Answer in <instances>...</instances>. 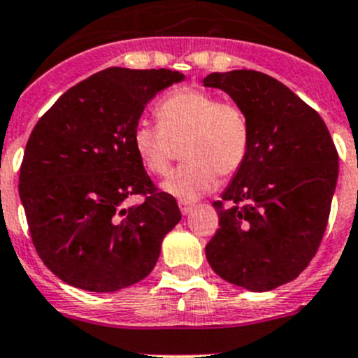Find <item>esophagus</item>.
I'll use <instances>...</instances> for the list:
<instances>
[{"label": "esophagus", "mask_w": 358, "mask_h": 358, "mask_svg": "<svg viewBox=\"0 0 358 358\" xmlns=\"http://www.w3.org/2000/svg\"><path fill=\"white\" fill-rule=\"evenodd\" d=\"M179 208H180V212H182V214L186 215V214H189L191 208H193V203H189V201L180 200V201H179Z\"/></svg>", "instance_id": "34e87169"}]
</instances>
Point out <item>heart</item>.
Wrapping results in <instances>:
<instances>
[{"label": "heart", "instance_id": "1", "mask_svg": "<svg viewBox=\"0 0 358 358\" xmlns=\"http://www.w3.org/2000/svg\"><path fill=\"white\" fill-rule=\"evenodd\" d=\"M158 125L139 122L132 143L150 174L165 178L182 146L186 164L164 184L184 201L214 189L217 176L231 178L245 164L250 150V122L233 101H219L210 92L178 88L157 104Z\"/></svg>", "mask_w": 358, "mask_h": 358}]
</instances>
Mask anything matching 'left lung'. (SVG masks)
<instances>
[{
	"label": "left lung",
	"mask_w": 358,
	"mask_h": 358,
	"mask_svg": "<svg viewBox=\"0 0 358 358\" xmlns=\"http://www.w3.org/2000/svg\"><path fill=\"white\" fill-rule=\"evenodd\" d=\"M245 109L250 150L214 201L219 228L205 247L212 270L249 291H271L310 264L327 228L338 180V151L317 111L268 74L212 73Z\"/></svg>",
	"instance_id": "left-lung-1"
}]
</instances>
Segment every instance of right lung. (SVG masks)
<instances>
[{"label":"right lung","mask_w":358,"mask_h":358,"mask_svg":"<svg viewBox=\"0 0 358 358\" xmlns=\"http://www.w3.org/2000/svg\"><path fill=\"white\" fill-rule=\"evenodd\" d=\"M182 78L109 67L71 87L34 125L19 194L38 256L66 284L115 292L157 264L180 210L146 174L132 136L144 106ZM130 196L145 200L127 208Z\"/></svg>","instance_id":"add662e5"}]
</instances>
